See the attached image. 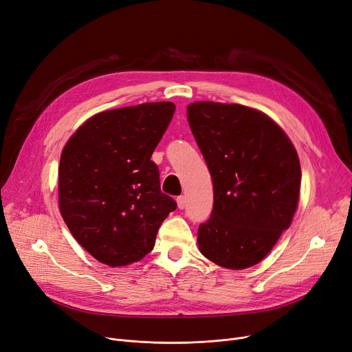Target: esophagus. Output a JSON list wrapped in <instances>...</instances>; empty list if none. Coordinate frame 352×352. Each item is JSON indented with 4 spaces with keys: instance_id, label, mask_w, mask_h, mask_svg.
Listing matches in <instances>:
<instances>
[{
    "instance_id": "34e87169",
    "label": "esophagus",
    "mask_w": 352,
    "mask_h": 352,
    "mask_svg": "<svg viewBox=\"0 0 352 352\" xmlns=\"http://www.w3.org/2000/svg\"><path fill=\"white\" fill-rule=\"evenodd\" d=\"M177 204H178V208L179 210H184L187 207V198L184 197V195H179L178 198H177Z\"/></svg>"
}]
</instances>
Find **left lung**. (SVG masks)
I'll use <instances>...</instances> for the list:
<instances>
[{
  "label": "left lung",
  "instance_id": "obj_1",
  "mask_svg": "<svg viewBox=\"0 0 352 352\" xmlns=\"http://www.w3.org/2000/svg\"><path fill=\"white\" fill-rule=\"evenodd\" d=\"M187 116L214 188L211 217L198 228L199 251L219 267H252L291 226L298 154L281 126L254 108L201 101Z\"/></svg>",
  "mask_w": 352,
  "mask_h": 352
}]
</instances>
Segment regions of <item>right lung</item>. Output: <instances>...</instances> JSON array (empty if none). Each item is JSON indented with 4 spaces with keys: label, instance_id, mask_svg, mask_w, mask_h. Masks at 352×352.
Returning a JSON list of instances; mask_svg holds the SVG:
<instances>
[{
    "label": "right lung",
    "instance_id": "1",
    "mask_svg": "<svg viewBox=\"0 0 352 352\" xmlns=\"http://www.w3.org/2000/svg\"><path fill=\"white\" fill-rule=\"evenodd\" d=\"M168 101L102 111L87 120L61 153L58 204L72 236L109 267L151 252L177 202L160 187L151 155L168 128Z\"/></svg>",
    "mask_w": 352,
    "mask_h": 352
}]
</instances>
